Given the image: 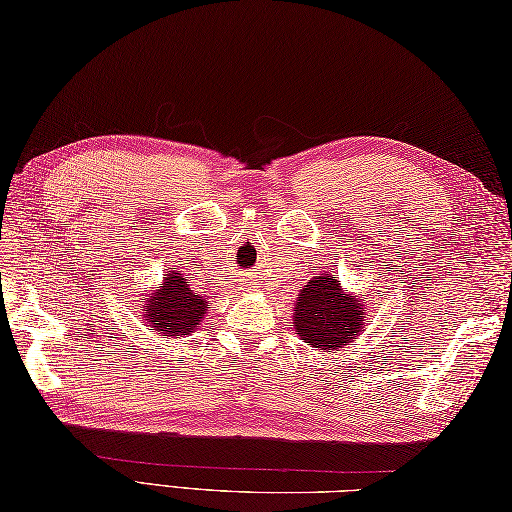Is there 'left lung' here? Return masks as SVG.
I'll return each mask as SVG.
<instances>
[{
  "label": "left lung",
  "mask_w": 512,
  "mask_h": 512,
  "mask_svg": "<svg viewBox=\"0 0 512 512\" xmlns=\"http://www.w3.org/2000/svg\"><path fill=\"white\" fill-rule=\"evenodd\" d=\"M367 301L347 295L334 275L312 277L295 303V332L303 343L319 350L350 345L365 325Z\"/></svg>",
  "instance_id": "obj_1"
}]
</instances>
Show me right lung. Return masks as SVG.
Instances as JSON below:
<instances>
[{"label":"right lung","mask_w":512,"mask_h":512,"mask_svg":"<svg viewBox=\"0 0 512 512\" xmlns=\"http://www.w3.org/2000/svg\"><path fill=\"white\" fill-rule=\"evenodd\" d=\"M140 317L147 328H154L162 339H180V336L198 330L206 314V299L191 288L189 277L182 270H169L156 290L143 295Z\"/></svg>","instance_id":"add662e5"}]
</instances>
